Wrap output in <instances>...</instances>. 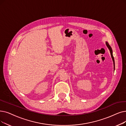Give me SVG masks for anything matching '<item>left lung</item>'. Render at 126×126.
<instances>
[{"label": "left lung", "instance_id": "left-lung-1", "mask_svg": "<svg viewBox=\"0 0 126 126\" xmlns=\"http://www.w3.org/2000/svg\"><path fill=\"white\" fill-rule=\"evenodd\" d=\"M106 44H107V47L109 48V50H110V53H111V57H112V60H113V63H114V69H115V62H114V57H113V54H112V48L111 47V46H110V45H109V44H108L107 42L106 43Z\"/></svg>", "mask_w": 126, "mask_h": 126}]
</instances>
